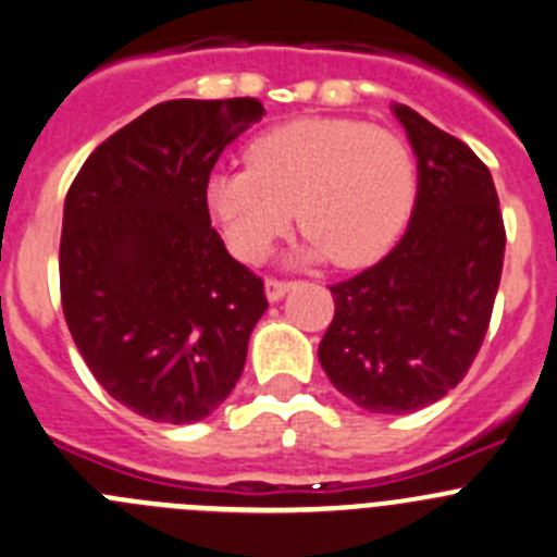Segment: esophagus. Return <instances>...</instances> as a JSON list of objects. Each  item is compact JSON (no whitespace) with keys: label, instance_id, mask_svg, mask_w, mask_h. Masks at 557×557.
I'll return each instance as SVG.
<instances>
[{"label":"esophagus","instance_id":"1","mask_svg":"<svg viewBox=\"0 0 557 557\" xmlns=\"http://www.w3.org/2000/svg\"><path fill=\"white\" fill-rule=\"evenodd\" d=\"M290 288H294V283H288V280L269 277V280H267V299H269V301H280L285 294H288Z\"/></svg>","mask_w":557,"mask_h":557}]
</instances>
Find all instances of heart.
Listing matches in <instances>:
<instances>
[{
	"instance_id": "b5f03b06",
	"label": "heart",
	"mask_w": 557,
	"mask_h": 557,
	"mask_svg": "<svg viewBox=\"0 0 557 557\" xmlns=\"http://www.w3.org/2000/svg\"><path fill=\"white\" fill-rule=\"evenodd\" d=\"M247 169L214 171L207 209L242 261H261L294 223L305 258L356 269L377 261L403 231L416 163L397 133L356 119L310 116L267 129L245 152Z\"/></svg>"
}]
</instances>
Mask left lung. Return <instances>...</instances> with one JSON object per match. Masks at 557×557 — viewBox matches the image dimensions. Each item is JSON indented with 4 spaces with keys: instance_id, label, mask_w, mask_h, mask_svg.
<instances>
[{
    "instance_id": "left-lung-1",
    "label": "left lung",
    "mask_w": 557,
    "mask_h": 557,
    "mask_svg": "<svg viewBox=\"0 0 557 557\" xmlns=\"http://www.w3.org/2000/svg\"><path fill=\"white\" fill-rule=\"evenodd\" d=\"M416 154L408 231L386 258L329 285L318 361L370 413H413L466 377L493 315L506 231L490 169L455 135L392 106Z\"/></svg>"
}]
</instances>
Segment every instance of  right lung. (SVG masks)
<instances>
[{"instance_id": "right-lung-1", "label": "right lung", "mask_w": 557, "mask_h": 557, "mask_svg": "<svg viewBox=\"0 0 557 557\" xmlns=\"http://www.w3.org/2000/svg\"><path fill=\"white\" fill-rule=\"evenodd\" d=\"M263 113L252 97L160 102L102 141L64 198V321L97 383L144 419L201 422L245 370L269 301L203 187Z\"/></svg>"}]
</instances>
